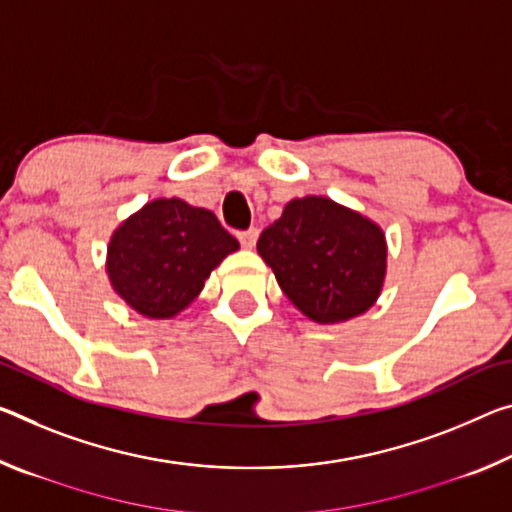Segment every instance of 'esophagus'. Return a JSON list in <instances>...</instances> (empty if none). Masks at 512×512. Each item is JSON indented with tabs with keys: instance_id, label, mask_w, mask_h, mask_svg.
I'll return each instance as SVG.
<instances>
[{
	"instance_id": "obj_1",
	"label": "esophagus",
	"mask_w": 512,
	"mask_h": 512,
	"mask_svg": "<svg viewBox=\"0 0 512 512\" xmlns=\"http://www.w3.org/2000/svg\"><path fill=\"white\" fill-rule=\"evenodd\" d=\"M257 227H250V230H243V232H239V241H241V246L243 248H253L255 246V241H257Z\"/></svg>"
}]
</instances>
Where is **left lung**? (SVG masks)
Masks as SVG:
<instances>
[{
  "mask_svg": "<svg viewBox=\"0 0 512 512\" xmlns=\"http://www.w3.org/2000/svg\"><path fill=\"white\" fill-rule=\"evenodd\" d=\"M257 253L307 319L342 323L376 303L387 271L380 227L323 196L291 200L259 234Z\"/></svg>",
  "mask_w": 512,
  "mask_h": 512,
  "instance_id": "left-lung-1",
  "label": "left lung"
}]
</instances>
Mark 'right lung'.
<instances>
[{"instance_id":"add662e5","label":"right lung","mask_w":512,"mask_h":512,"mask_svg":"<svg viewBox=\"0 0 512 512\" xmlns=\"http://www.w3.org/2000/svg\"><path fill=\"white\" fill-rule=\"evenodd\" d=\"M234 250L239 241L209 209L159 198L113 232L107 273L113 291L132 310L148 319H173Z\"/></svg>"}]
</instances>
